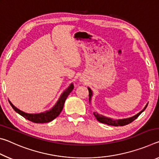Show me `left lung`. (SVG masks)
Here are the masks:
<instances>
[{
	"mask_svg": "<svg viewBox=\"0 0 159 159\" xmlns=\"http://www.w3.org/2000/svg\"><path fill=\"white\" fill-rule=\"evenodd\" d=\"M88 91H89V102L90 103L91 99H92V96H93V91L90 88H88ZM147 105H148V103L146 104V106L144 107V108L142 109L141 111H139L138 114H137L136 115H134V116H133L130 117V118H123V119H113V118L106 117L102 114H99L98 112H94L93 114H94V116H95V117L96 118V119L100 123H104V124H107L109 125L123 126V125L129 124V123L133 122L134 120H135L136 118H138L139 116L144 111L145 109L147 108Z\"/></svg>",
	"mask_w": 159,
	"mask_h": 159,
	"instance_id": "8db88e82",
	"label": "left lung"
}]
</instances>
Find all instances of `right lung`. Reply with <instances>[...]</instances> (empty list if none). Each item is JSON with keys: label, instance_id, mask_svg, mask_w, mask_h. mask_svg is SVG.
Listing matches in <instances>:
<instances>
[{"label": "right lung", "instance_id": "1", "mask_svg": "<svg viewBox=\"0 0 159 159\" xmlns=\"http://www.w3.org/2000/svg\"><path fill=\"white\" fill-rule=\"evenodd\" d=\"M73 89L74 85L73 83H71L69 87L64 91L62 94H61L57 102H56V104L52 107V109L48 110V111L45 112L39 113V114H28V113H25L17 109L16 107H15L10 100L9 102L13 109H14L16 112L18 113L19 114L21 115V116L25 118L26 119L36 123H48L52 121V120L55 119V118H57L58 116L60 115L61 110L63 109L66 99L67 98V97H68L70 93L73 90Z\"/></svg>", "mask_w": 159, "mask_h": 159}]
</instances>
